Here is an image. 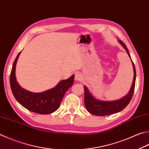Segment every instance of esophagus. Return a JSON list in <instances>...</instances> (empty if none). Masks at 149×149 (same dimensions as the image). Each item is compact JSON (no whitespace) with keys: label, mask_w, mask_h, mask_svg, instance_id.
<instances>
[{"label":"esophagus","mask_w":149,"mask_h":149,"mask_svg":"<svg viewBox=\"0 0 149 149\" xmlns=\"http://www.w3.org/2000/svg\"><path fill=\"white\" fill-rule=\"evenodd\" d=\"M75 80L77 81H80L82 80L83 78V76L82 75V74L80 73V72H77V73L75 74Z\"/></svg>","instance_id":"esophagus-1"}]
</instances>
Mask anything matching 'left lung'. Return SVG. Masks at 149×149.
<instances>
[{
    "label": "left lung",
    "instance_id": "obj_1",
    "mask_svg": "<svg viewBox=\"0 0 149 149\" xmlns=\"http://www.w3.org/2000/svg\"><path fill=\"white\" fill-rule=\"evenodd\" d=\"M119 42L123 46V48L125 49L126 51H127L129 57L130 58V53L128 52L127 46L125 45V43L122 41L119 40ZM132 63L134 69V80L132 85L131 89L129 91L128 93L126 96L121 98L120 99L112 101L97 100L91 94V93L88 90V88L85 86H84V103H85V106L86 109H88V111L89 113L98 116H108V115L116 113H117V112L120 111L128 104L133 96L134 88H135L136 78V69L132 60Z\"/></svg>",
    "mask_w": 149,
    "mask_h": 149
}]
</instances>
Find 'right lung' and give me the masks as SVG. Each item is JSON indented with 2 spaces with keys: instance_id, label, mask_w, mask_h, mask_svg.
I'll use <instances>...</instances> for the list:
<instances>
[{
  "instance_id": "1",
  "label": "right lung",
  "mask_w": 149,
  "mask_h": 149,
  "mask_svg": "<svg viewBox=\"0 0 149 149\" xmlns=\"http://www.w3.org/2000/svg\"><path fill=\"white\" fill-rule=\"evenodd\" d=\"M20 52L13 63L10 74V87L17 102L29 111L40 114H49L59 108L64 95L74 83V75L61 80L54 88L41 93H33L19 86L15 77V67Z\"/></svg>"
}]
</instances>
